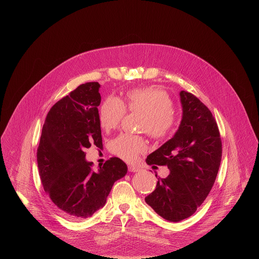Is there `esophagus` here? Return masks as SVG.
Masks as SVG:
<instances>
[{
	"label": "esophagus",
	"mask_w": 259,
	"mask_h": 259,
	"mask_svg": "<svg viewBox=\"0 0 259 259\" xmlns=\"http://www.w3.org/2000/svg\"><path fill=\"white\" fill-rule=\"evenodd\" d=\"M128 170H129V172H138L139 170H140V168H138V167H136V166H133V165H129L128 166Z\"/></svg>",
	"instance_id": "1"
}]
</instances>
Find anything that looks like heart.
<instances>
[{"label":"heart","instance_id":"obj_1","mask_svg":"<svg viewBox=\"0 0 259 259\" xmlns=\"http://www.w3.org/2000/svg\"><path fill=\"white\" fill-rule=\"evenodd\" d=\"M127 108L131 111H140L146 114L140 130L147 132L154 140L162 141L172 136L177 127V118L174 114V102L163 90L147 87L136 88L127 93ZM126 109L123 102L117 97L110 96L100 108V123L110 131L116 128L123 119ZM111 153L125 161L135 160L139 154L147 150V144L142 137L118 136L110 144Z\"/></svg>","mask_w":259,"mask_h":259}]
</instances>
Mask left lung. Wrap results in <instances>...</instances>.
Listing matches in <instances>:
<instances>
[{"label": "left lung", "mask_w": 259, "mask_h": 259, "mask_svg": "<svg viewBox=\"0 0 259 259\" xmlns=\"http://www.w3.org/2000/svg\"><path fill=\"white\" fill-rule=\"evenodd\" d=\"M180 96L183 117L178 131L146 159L148 165L170 170L167 178H158L154 191L145 200L171 222L189 218L202 205L214 184L222 155L221 134L210 111L187 91Z\"/></svg>", "instance_id": "obj_1"}]
</instances>
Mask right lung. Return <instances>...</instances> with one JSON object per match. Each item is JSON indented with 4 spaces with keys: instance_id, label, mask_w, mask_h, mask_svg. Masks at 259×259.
Wrapping results in <instances>:
<instances>
[{
    "instance_id": "right-lung-1",
    "label": "right lung",
    "mask_w": 259,
    "mask_h": 259,
    "mask_svg": "<svg viewBox=\"0 0 259 259\" xmlns=\"http://www.w3.org/2000/svg\"><path fill=\"white\" fill-rule=\"evenodd\" d=\"M98 82L80 84L49 111L37 150L45 191L67 218L80 221L103 208L113 184L123 178L127 165L111 157L92 170L85 148H102Z\"/></svg>"
}]
</instances>
